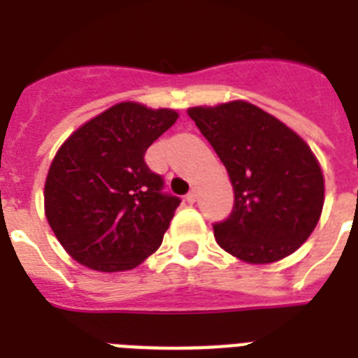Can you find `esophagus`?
Segmentation results:
<instances>
[{
    "label": "esophagus",
    "mask_w": 358,
    "mask_h": 358,
    "mask_svg": "<svg viewBox=\"0 0 358 358\" xmlns=\"http://www.w3.org/2000/svg\"><path fill=\"white\" fill-rule=\"evenodd\" d=\"M186 201H188L190 205H194V203H196V201H197L196 190H190V192H188V194H186Z\"/></svg>",
    "instance_id": "1"
}]
</instances>
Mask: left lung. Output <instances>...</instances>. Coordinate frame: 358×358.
Wrapping results in <instances>:
<instances>
[{
  "label": "left lung",
  "mask_w": 358,
  "mask_h": 358,
  "mask_svg": "<svg viewBox=\"0 0 358 358\" xmlns=\"http://www.w3.org/2000/svg\"><path fill=\"white\" fill-rule=\"evenodd\" d=\"M188 115L234 188L230 215L212 225L221 249L249 264H271L294 252L311 236L324 206V176L309 146L243 100L192 108Z\"/></svg>",
  "instance_id": "8db88e82"
}]
</instances>
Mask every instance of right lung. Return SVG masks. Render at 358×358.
I'll list each match as a JSON object with an SVG mask.
<instances>
[{
	"mask_svg": "<svg viewBox=\"0 0 358 358\" xmlns=\"http://www.w3.org/2000/svg\"><path fill=\"white\" fill-rule=\"evenodd\" d=\"M177 120L173 109L122 102L76 129L45 181V215L85 267L129 271L161 247L181 199L164 190L144 153Z\"/></svg>",
	"mask_w": 358,
	"mask_h": 358,
	"instance_id": "obj_1",
	"label": "right lung"
}]
</instances>
